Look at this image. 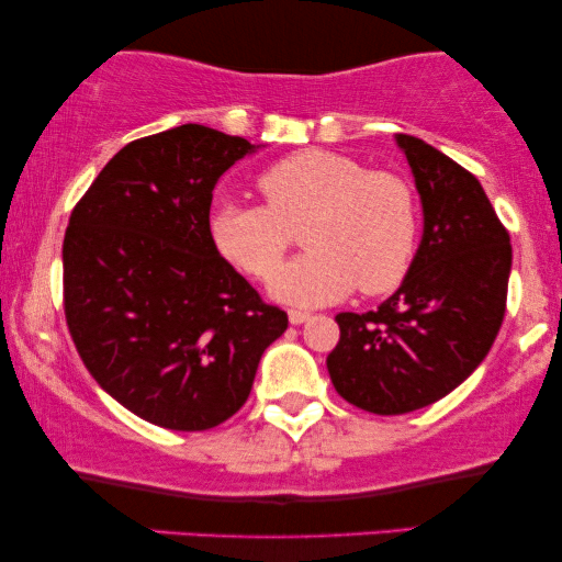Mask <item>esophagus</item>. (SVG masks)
Segmentation results:
<instances>
[{"label":"esophagus","mask_w":562,"mask_h":562,"mask_svg":"<svg viewBox=\"0 0 562 562\" xmlns=\"http://www.w3.org/2000/svg\"><path fill=\"white\" fill-rule=\"evenodd\" d=\"M310 319H312L310 312H302V310H291L289 312L291 325H304V322H310Z\"/></svg>","instance_id":"34e87169"}]
</instances>
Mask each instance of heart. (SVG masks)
Listing matches in <instances>:
<instances>
[{"label": "heart", "instance_id": "heart-1", "mask_svg": "<svg viewBox=\"0 0 562 562\" xmlns=\"http://www.w3.org/2000/svg\"><path fill=\"white\" fill-rule=\"evenodd\" d=\"M266 206L220 202L210 237L227 263L252 279H271L303 229L311 248L271 281V296L294 306H322L348 296L396 289L417 252V202L404 179L368 171L329 150H302L276 160L258 179Z\"/></svg>", "mask_w": 562, "mask_h": 562}]
</instances>
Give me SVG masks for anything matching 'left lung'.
I'll list each match as a JSON object with an SVG mask.
<instances>
[{
	"mask_svg": "<svg viewBox=\"0 0 562 562\" xmlns=\"http://www.w3.org/2000/svg\"><path fill=\"white\" fill-rule=\"evenodd\" d=\"M422 202V240L402 286L375 312L337 314L327 371L345 402L406 414L458 389L488 356L504 322L509 233L463 166L396 135Z\"/></svg>",
	"mask_w": 562,
	"mask_h": 562,
	"instance_id": "left-lung-1",
	"label": "left lung"
}]
</instances>
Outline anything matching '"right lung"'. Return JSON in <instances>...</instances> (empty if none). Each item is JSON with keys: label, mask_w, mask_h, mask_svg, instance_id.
I'll use <instances>...</instances> for the list:
<instances>
[{"label": "right lung", "mask_w": 562, "mask_h": 562, "mask_svg": "<svg viewBox=\"0 0 562 562\" xmlns=\"http://www.w3.org/2000/svg\"><path fill=\"white\" fill-rule=\"evenodd\" d=\"M258 148L191 122L140 137L68 220V333L99 386L150 425L202 432L233 417L289 327L210 237L220 176Z\"/></svg>", "instance_id": "obj_1"}]
</instances>
